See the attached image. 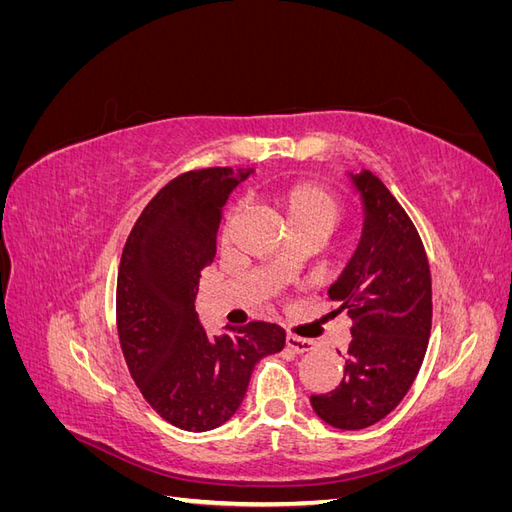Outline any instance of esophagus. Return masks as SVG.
<instances>
[{
    "mask_svg": "<svg viewBox=\"0 0 512 512\" xmlns=\"http://www.w3.org/2000/svg\"><path fill=\"white\" fill-rule=\"evenodd\" d=\"M314 346H316V344L312 342V339L297 337V335H286V348H290L292 352H297V354L314 350Z\"/></svg>",
    "mask_w": 512,
    "mask_h": 512,
    "instance_id": "esophagus-1",
    "label": "esophagus"
}]
</instances>
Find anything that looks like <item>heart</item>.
<instances>
[{
    "label": "heart",
    "mask_w": 512,
    "mask_h": 512,
    "mask_svg": "<svg viewBox=\"0 0 512 512\" xmlns=\"http://www.w3.org/2000/svg\"><path fill=\"white\" fill-rule=\"evenodd\" d=\"M273 211L280 215L286 232H312L324 239L342 220L339 200L318 183H292L267 194Z\"/></svg>",
    "instance_id": "obj_1"
}]
</instances>
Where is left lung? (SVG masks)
I'll return each mask as SVG.
<instances>
[{
	"label": "left lung",
	"instance_id": "8db88e82",
	"mask_svg": "<svg viewBox=\"0 0 512 512\" xmlns=\"http://www.w3.org/2000/svg\"><path fill=\"white\" fill-rule=\"evenodd\" d=\"M348 177L363 228L329 299L348 309L352 339L342 382L309 401L324 423L352 431L382 421L410 391L431 333V275L423 241L386 185L369 170Z\"/></svg>",
	"mask_w": 512,
	"mask_h": 512
}]
</instances>
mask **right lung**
Wrapping results in <instances>:
<instances>
[{"instance_id": "1", "label": "right lung", "mask_w": 512, "mask_h": 512, "mask_svg": "<svg viewBox=\"0 0 512 512\" xmlns=\"http://www.w3.org/2000/svg\"><path fill=\"white\" fill-rule=\"evenodd\" d=\"M252 173L203 168L166 183L121 254L117 331L130 376L147 404L185 431L224 425L239 410L254 365L286 344L284 329L271 322L211 337L194 305L228 194Z\"/></svg>"}]
</instances>
